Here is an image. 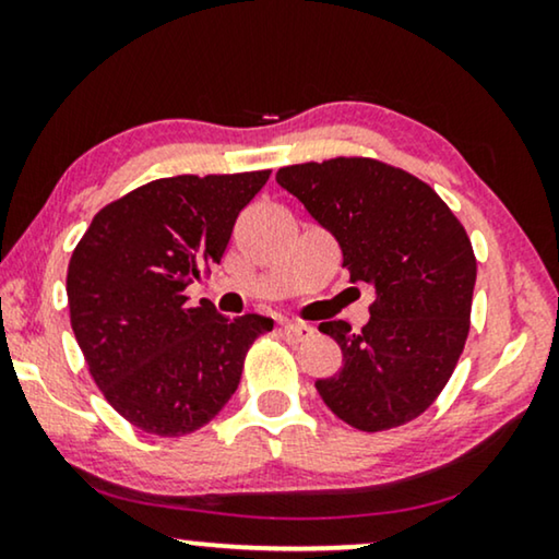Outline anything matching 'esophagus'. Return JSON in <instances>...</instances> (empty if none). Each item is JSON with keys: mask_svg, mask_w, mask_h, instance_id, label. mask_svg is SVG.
<instances>
[{"mask_svg": "<svg viewBox=\"0 0 559 559\" xmlns=\"http://www.w3.org/2000/svg\"><path fill=\"white\" fill-rule=\"evenodd\" d=\"M282 333H285L289 341H308L310 335L316 333V328L308 323H285L282 325Z\"/></svg>", "mask_w": 559, "mask_h": 559, "instance_id": "34e87169", "label": "esophagus"}]
</instances>
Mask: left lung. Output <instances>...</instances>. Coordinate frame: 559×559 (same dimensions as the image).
<instances>
[{
    "instance_id": "obj_1",
    "label": "left lung",
    "mask_w": 559,
    "mask_h": 559,
    "mask_svg": "<svg viewBox=\"0 0 559 559\" xmlns=\"http://www.w3.org/2000/svg\"><path fill=\"white\" fill-rule=\"evenodd\" d=\"M277 182L335 236L350 282L373 287L361 333L320 323L343 364L316 381L318 394L356 430L407 425L438 400L468 338V234L427 182L371 157L280 167Z\"/></svg>"
}]
</instances>
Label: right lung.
<instances>
[{"label":"right lung","instance_id":"1","mask_svg":"<svg viewBox=\"0 0 559 559\" xmlns=\"http://www.w3.org/2000/svg\"><path fill=\"white\" fill-rule=\"evenodd\" d=\"M266 180L270 170L152 180L98 211L73 251L75 341L106 402L144 432L180 438L209 425L239 386L251 343L272 331V318H226L186 297Z\"/></svg>","mask_w":559,"mask_h":559}]
</instances>
